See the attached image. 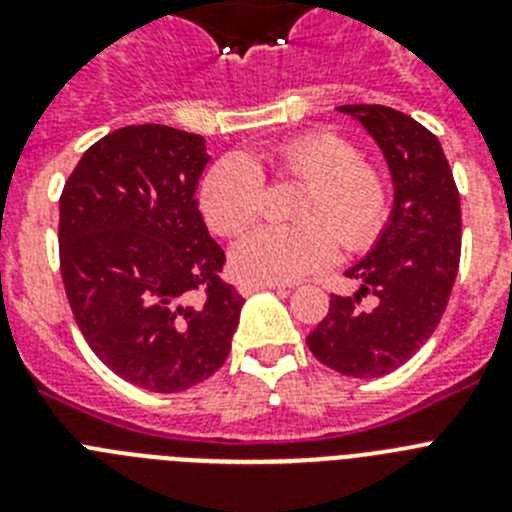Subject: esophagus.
I'll list each match as a JSON object with an SVG mask.
<instances>
[{"instance_id": "34e87169", "label": "esophagus", "mask_w": 512, "mask_h": 512, "mask_svg": "<svg viewBox=\"0 0 512 512\" xmlns=\"http://www.w3.org/2000/svg\"><path fill=\"white\" fill-rule=\"evenodd\" d=\"M264 289H279V292H282V284H259V282H248V284H243L241 287V292L243 295H253V292H264Z\"/></svg>"}]
</instances>
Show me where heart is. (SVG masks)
I'll use <instances>...</instances> for the list:
<instances>
[{
  "label": "heart",
  "instance_id": "heart-1",
  "mask_svg": "<svg viewBox=\"0 0 512 512\" xmlns=\"http://www.w3.org/2000/svg\"><path fill=\"white\" fill-rule=\"evenodd\" d=\"M261 158L279 176H297L305 189L297 225H261L230 251L233 271L246 282L284 284L328 266L343 248L374 241L387 217V187L377 169L359 161L351 143L330 133H310L277 146L269 156H225L210 166L200 187V207L210 228L235 235L264 207Z\"/></svg>",
  "mask_w": 512,
  "mask_h": 512
}]
</instances>
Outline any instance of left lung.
Here are the masks:
<instances>
[{
	"label": "left lung",
	"mask_w": 512,
	"mask_h": 512,
	"mask_svg": "<svg viewBox=\"0 0 512 512\" xmlns=\"http://www.w3.org/2000/svg\"><path fill=\"white\" fill-rule=\"evenodd\" d=\"M364 125L390 166L395 202L374 246L346 269L361 287L333 295L307 336L320 364L354 379L395 372L433 336L449 305L461 256L459 189L431 130L382 104H341ZM373 297L361 308L360 297Z\"/></svg>",
	"instance_id": "left-lung-1"
}]
</instances>
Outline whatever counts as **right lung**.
I'll list each match as a JSON object with an SVG mask.
<instances>
[{"label": "right lung", "instance_id": "add662e5", "mask_svg": "<svg viewBox=\"0 0 512 512\" xmlns=\"http://www.w3.org/2000/svg\"><path fill=\"white\" fill-rule=\"evenodd\" d=\"M205 138L128 125L89 148L61 194V277L81 336L107 369L148 392H182L228 359L243 297L194 192ZM192 291L206 302L192 306Z\"/></svg>", "mask_w": 512, "mask_h": 512}]
</instances>
